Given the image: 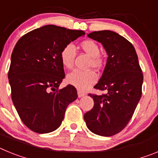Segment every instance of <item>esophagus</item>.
Segmentation results:
<instances>
[{
    "instance_id": "obj_1",
    "label": "esophagus",
    "mask_w": 158,
    "mask_h": 158,
    "mask_svg": "<svg viewBox=\"0 0 158 158\" xmlns=\"http://www.w3.org/2000/svg\"><path fill=\"white\" fill-rule=\"evenodd\" d=\"M77 96L79 98H81V97H83V96H85V93H82L81 91H77Z\"/></svg>"
}]
</instances>
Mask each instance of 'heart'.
I'll use <instances>...</instances> for the list:
<instances>
[{"label": "heart", "instance_id": "1", "mask_svg": "<svg viewBox=\"0 0 158 158\" xmlns=\"http://www.w3.org/2000/svg\"><path fill=\"white\" fill-rule=\"evenodd\" d=\"M81 47L92 58L90 65L96 69L102 66V59L99 57L100 49L98 44L93 40H85L81 43ZM75 47L73 44H67L62 50L60 58L62 65L66 69H72L74 63ZM67 82L79 90L85 91L97 81V75L93 71L74 70L67 75Z\"/></svg>", "mask_w": 158, "mask_h": 158}]
</instances>
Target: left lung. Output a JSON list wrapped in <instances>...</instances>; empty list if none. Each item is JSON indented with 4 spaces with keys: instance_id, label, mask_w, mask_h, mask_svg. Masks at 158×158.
Returning <instances> with one entry per match:
<instances>
[{
    "instance_id": "left-lung-1",
    "label": "left lung",
    "mask_w": 158,
    "mask_h": 158,
    "mask_svg": "<svg viewBox=\"0 0 158 158\" xmlns=\"http://www.w3.org/2000/svg\"><path fill=\"white\" fill-rule=\"evenodd\" d=\"M88 36L103 45L107 63L95 89L106 94L91 95L92 110L84 115L86 126L93 133L109 137L127 125L142 96L143 75L134 46L115 31H99Z\"/></svg>"
}]
</instances>
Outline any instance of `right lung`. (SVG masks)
Here are the masks:
<instances>
[{
	"mask_svg": "<svg viewBox=\"0 0 158 158\" xmlns=\"http://www.w3.org/2000/svg\"><path fill=\"white\" fill-rule=\"evenodd\" d=\"M83 31L46 25L22 36L11 56L8 80L12 100L23 123L39 134L62 124L67 106L77 98L74 87L58 89L65 77L60 54Z\"/></svg>",
	"mask_w": 158,
	"mask_h": 158,
	"instance_id": "right-lung-1",
	"label": "right lung"
}]
</instances>
